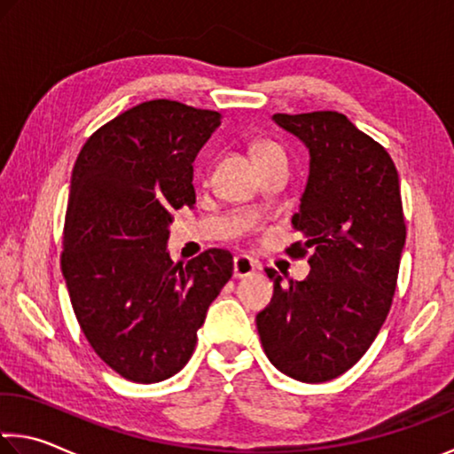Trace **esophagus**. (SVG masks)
Wrapping results in <instances>:
<instances>
[{
    "mask_svg": "<svg viewBox=\"0 0 454 454\" xmlns=\"http://www.w3.org/2000/svg\"><path fill=\"white\" fill-rule=\"evenodd\" d=\"M256 270H258V264L250 256H247V254L234 256V277L236 278H247L250 275H254Z\"/></svg>",
    "mask_w": 454,
    "mask_h": 454,
    "instance_id": "obj_1",
    "label": "esophagus"
}]
</instances>
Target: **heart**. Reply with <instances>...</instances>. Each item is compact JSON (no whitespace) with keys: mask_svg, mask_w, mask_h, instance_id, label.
I'll list each match as a JSON object with an SVG mask.
<instances>
[{"mask_svg":"<svg viewBox=\"0 0 454 454\" xmlns=\"http://www.w3.org/2000/svg\"><path fill=\"white\" fill-rule=\"evenodd\" d=\"M272 153H283V151H280V147L275 145V143H261V145H256V160Z\"/></svg>","mask_w":454,"mask_h":454,"instance_id":"b5f03b06","label":"heart"}]
</instances>
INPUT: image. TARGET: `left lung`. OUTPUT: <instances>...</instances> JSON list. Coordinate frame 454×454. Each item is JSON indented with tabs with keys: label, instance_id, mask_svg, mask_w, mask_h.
<instances>
[{
	"label": "left lung",
	"instance_id": "obj_1",
	"mask_svg": "<svg viewBox=\"0 0 454 454\" xmlns=\"http://www.w3.org/2000/svg\"><path fill=\"white\" fill-rule=\"evenodd\" d=\"M309 149V179L293 226L305 244V280L275 283L256 315L266 357L307 384L327 382L359 362L390 311L406 242L398 171L387 151L341 113L272 114Z\"/></svg>",
	"mask_w": 454,
	"mask_h": 454
}]
</instances>
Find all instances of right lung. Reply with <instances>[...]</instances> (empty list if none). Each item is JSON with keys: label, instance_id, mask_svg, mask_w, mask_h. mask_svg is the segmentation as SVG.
<instances>
[{"label": "right lung", "instance_id": "1", "mask_svg": "<svg viewBox=\"0 0 454 454\" xmlns=\"http://www.w3.org/2000/svg\"><path fill=\"white\" fill-rule=\"evenodd\" d=\"M222 114L147 100L84 143L72 169L62 275L82 333L125 380L153 384L188 364L207 307L232 277L210 248L168 253L171 212L196 204L193 160Z\"/></svg>", "mask_w": 454, "mask_h": 454}]
</instances>
